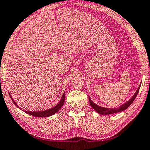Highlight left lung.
I'll return each mask as SVG.
<instances>
[{"label":"left lung","instance_id":"1","mask_svg":"<svg viewBox=\"0 0 150 150\" xmlns=\"http://www.w3.org/2000/svg\"><path fill=\"white\" fill-rule=\"evenodd\" d=\"M140 86L141 85L139 86V87L138 88L137 91H136V93L134 94V95L132 96V97L129 99V101H127V102H125V103H123L122 105H121L119 108H104V107H101L99 106V105H97L95 103H94L93 101L91 100V99L89 97V102L90 104H91V107L95 110V111H97L99 114H101V115H112V114H115L117 112H119L123 111L125 110V109H127L129 105H130L132 102L134 100L136 97H137L138 93H139V89H140Z\"/></svg>","mask_w":150,"mask_h":150}]
</instances>
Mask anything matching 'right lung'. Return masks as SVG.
Segmentation results:
<instances>
[{
  "label": "right lung",
  "mask_w": 150,
  "mask_h": 150,
  "mask_svg": "<svg viewBox=\"0 0 150 150\" xmlns=\"http://www.w3.org/2000/svg\"><path fill=\"white\" fill-rule=\"evenodd\" d=\"M10 95V94H9ZM10 97H11V100L13 101V102L14 104L16 105L18 108H19L18 105L16 104V103L14 101H13V99H12V97H11V96L10 95ZM64 99H65V93H63L62 96V98L60 99V101L58 103V104H57L55 106L51 108L50 109H48V110H44V111H26V110H23L25 112L29 114L30 115H32L33 116V117H49V116H51L53 115H54L55 113H56L57 111L59 110V109L61 108L62 107V105H64ZM20 109H21V108H19ZM22 110V109H21Z\"/></svg>",
  "instance_id": "add662e5"
}]
</instances>
